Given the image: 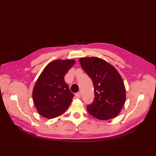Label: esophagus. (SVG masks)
I'll use <instances>...</instances> for the list:
<instances>
[{"label": "esophagus", "mask_w": 156, "mask_h": 156, "mask_svg": "<svg viewBox=\"0 0 156 156\" xmlns=\"http://www.w3.org/2000/svg\"><path fill=\"white\" fill-rule=\"evenodd\" d=\"M75 96H76L77 98H81V92H77V93H76V94H75Z\"/></svg>", "instance_id": "34e87169"}]
</instances>
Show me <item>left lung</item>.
I'll use <instances>...</instances> for the list:
<instances>
[{"label": "left lung", "instance_id": "1", "mask_svg": "<svg viewBox=\"0 0 156 156\" xmlns=\"http://www.w3.org/2000/svg\"><path fill=\"white\" fill-rule=\"evenodd\" d=\"M79 62L94 84L95 97L87 107L88 112L101 120L117 116L126 101L124 83L119 72L100 58H81Z\"/></svg>", "mask_w": 156, "mask_h": 156}]
</instances>
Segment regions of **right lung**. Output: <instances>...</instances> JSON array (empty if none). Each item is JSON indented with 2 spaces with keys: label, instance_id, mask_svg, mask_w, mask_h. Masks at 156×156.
Instances as JSON below:
<instances>
[{
  "label": "right lung",
  "instance_id": "right-lung-1",
  "mask_svg": "<svg viewBox=\"0 0 156 156\" xmlns=\"http://www.w3.org/2000/svg\"><path fill=\"white\" fill-rule=\"evenodd\" d=\"M74 60H56L47 65L32 91L33 102L39 114L51 119L62 115L72 101L64 76L75 64Z\"/></svg>",
  "mask_w": 156,
  "mask_h": 156
}]
</instances>
